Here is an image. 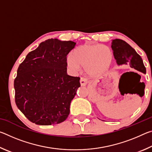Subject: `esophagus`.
I'll return each mask as SVG.
<instances>
[{
  "instance_id": "34e87169",
  "label": "esophagus",
  "mask_w": 152,
  "mask_h": 152,
  "mask_svg": "<svg viewBox=\"0 0 152 152\" xmlns=\"http://www.w3.org/2000/svg\"><path fill=\"white\" fill-rule=\"evenodd\" d=\"M80 82L81 86H86V84H88V80H87V79L85 78H81Z\"/></svg>"
}]
</instances>
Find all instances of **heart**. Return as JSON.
I'll return each instance as SVG.
<instances>
[{
	"label": "heart",
	"instance_id": "1",
	"mask_svg": "<svg viewBox=\"0 0 152 152\" xmlns=\"http://www.w3.org/2000/svg\"><path fill=\"white\" fill-rule=\"evenodd\" d=\"M113 54L110 49L102 44H86L79 46L74 50L72 56L67 58V66L76 72L84 66L88 75L96 77L109 70L111 65Z\"/></svg>",
	"mask_w": 152,
	"mask_h": 152
}]
</instances>
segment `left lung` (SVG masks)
<instances>
[{
	"label": "left lung",
	"mask_w": 152,
	"mask_h": 152,
	"mask_svg": "<svg viewBox=\"0 0 152 152\" xmlns=\"http://www.w3.org/2000/svg\"><path fill=\"white\" fill-rule=\"evenodd\" d=\"M111 48L118 65H129L131 68L136 70L146 73L145 67L141 56L127 42L122 39H115L112 41Z\"/></svg>",
	"instance_id": "8db88e82"
}]
</instances>
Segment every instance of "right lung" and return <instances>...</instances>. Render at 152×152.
Instances as JSON below:
<instances>
[{"instance_id":"obj_1","label":"right lung","mask_w":152,"mask_h":152,"mask_svg":"<svg viewBox=\"0 0 152 152\" xmlns=\"http://www.w3.org/2000/svg\"><path fill=\"white\" fill-rule=\"evenodd\" d=\"M76 43L49 39L27 55L14 81L15 103L31 122L58 124L70 113L80 77L67 74L66 56Z\"/></svg>"}]
</instances>
